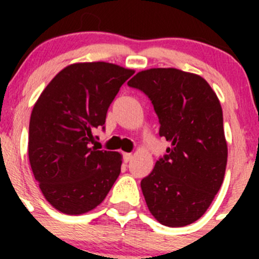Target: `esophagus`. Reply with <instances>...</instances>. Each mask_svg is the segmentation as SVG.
I'll list each match as a JSON object with an SVG mask.
<instances>
[{
  "mask_svg": "<svg viewBox=\"0 0 259 259\" xmlns=\"http://www.w3.org/2000/svg\"><path fill=\"white\" fill-rule=\"evenodd\" d=\"M132 158H133V155L130 153H124V154H122V160H124L125 163H129V161L132 160Z\"/></svg>",
  "mask_w": 259,
  "mask_h": 259,
  "instance_id": "obj_1",
  "label": "esophagus"
}]
</instances>
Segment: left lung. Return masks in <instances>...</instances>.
<instances>
[{
  "instance_id": "obj_1",
  "label": "left lung",
  "mask_w": 259,
  "mask_h": 259,
  "mask_svg": "<svg viewBox=\"0 0 259 259\" xmlns=\"http://www.w3.org/2000/svg\"><path fill=\"white\" fill-rule=\"evenodd\" d=\"M127 85L148 96L159 135L170 143L140 183L146 205L164 226L192 224L209 208L226 173L228 149L218 98L203 77L178 69L140 71Z\"/></svg>"
}]
</instances>
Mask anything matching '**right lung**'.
Returning a JSON list of instances; mask_svg holds the SVG:
<instances>
[{
  "mask_svg": "<svg viewBox=\"0 0 259 259\" xmlns=\"http://www.w3.org/2000/svg\"><path fill=\"white\" fill-rule=\"evenodd\" d=\"M133 74L109 62L70 65L36 101L28 159L44 197L57 210L77 215L94 209L119 177L121 155L90 143L96 129H105L109 106Z\"/></svg>",
  "mask_w": 259,
  "mask_h": 259,
  "instance_id": "right-lung-1",
  "label": "right lung"
}]
</instances>
